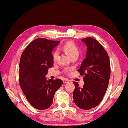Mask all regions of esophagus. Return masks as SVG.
Segmentation results:
<instances>
[{"mask_svg":"<svg viewBox=\"0 0 128 128\" xmlns=\"http://www.w3.org/2000/svg\"><path fill=\"white\" fill-rule=\"evenodd\" d=\"M69 82H70V81L68 80V79H64V80H63V82H64V83H68Z\"/></svg>","mask_w":128,"mask_h":128,"instance_id":"1","label":"esophagus"}]
</instances>
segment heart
Wrapping results in <instances>:
<instances>
[{"label": "heart", "instance_id": "heart-1", "mask_svg": "<svg viewBox=\"0 0 128 128\" xmlns=\"http://www.w3.org/2000/svg\"><path fill=\"white\" fill-rule=\"evenodd\" d=\"M62 49L68 54V55L70 56V58L74 55H79V49L78 46L76 45L73 42H68L62 46L61 47ZM58 52L57 50L55 51L53 53H52V58L53 60H55L57 58L58 56Z\"/></svg>", "mask_w": 128, "mask_h": 128}]
</instances>
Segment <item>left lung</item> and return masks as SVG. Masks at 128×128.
Returning a JSON list of instances; mask_svg holds the SVG:
<instances>
[{
  "mask_svg": "<svg viewBox=\"0 0 128 128\" xmlns=\"http://www.w3.org/2000/svg\"><path fill=\"white\" fill-rule=\"evenodd\" d=\"M86 45V58L78 70L84 76V85L80 88L74 82V102L83 110L96 107L102 102L108 87L110 77L109 57L100 43L92 37L82 40Z\"/></svg>",
  "mask_w": 128,
  "mask_h": 128,
  "instance_id": "obj_1",
  "label": "left lung"
}]
</instances>
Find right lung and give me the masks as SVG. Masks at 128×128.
<instances>
[{
	"instance_id": "obj_1",
	"label": "right lung",
	"mask_w": 128,
	"mask_h": 128,
	"mask_svg": "<svg viewBox=\"0 0 128 128\" xmlns=\"http://www.w3.org/2000/svg\"><path fill=\"white\" fill-rule=\"evenodd\" d=\"M60 41L37 38L23 52L19 65L20 88L28 101L38 110L52 104L56 91L62 85L61 79L47 80L45 76L54 64L52 52Z\"/></svg>"
}]
</instances>
